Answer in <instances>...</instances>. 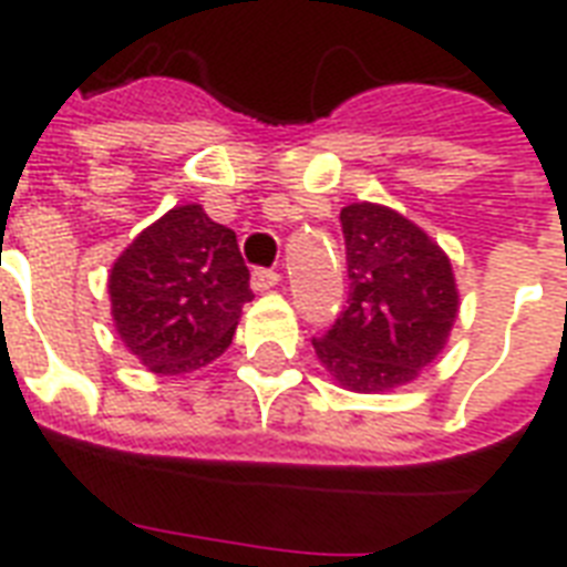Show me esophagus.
I'll list each match as a JSON object with an SVG mask.
<instances>
[{"label":"esophagus","instance_id":"34e87169","mask_svg":"<svg viewBox=\"0 0 567 567\" xmlns=\"http://www.w3.org/2000/svg\"><path fill=\"white\" fill-rule=\"evenodd\" d=\"M279 279H282V276L274 274V270H265V267H256V270H252V288H256V291H270V288L279 285Z\"/></svg>","mask_w":567,"mask_h":567}]
</instances>
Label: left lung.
<instances>
[{
	"label": "left lung",
	"mask_w": 567,
	"mask_h": 567,
	"mask_svg": "<svg viewBox=\"0 0 567 567\" xmlns=\"http://www.w3.org/2000/svg\"><path fill=\"white\" fill-rule=\"evenodd\" d=\"M350 297L323 338L320 364L347 391L409 385L444 350L458 315L447 252L403 214L377 203L341 208Z\"/></svg>",
	"instance_id": "left-lung-1"
}]
</instances>
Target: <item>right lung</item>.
Returning <instances> with one entry per match:
<instances>
[{"label":"right lung","instance_id":"obj_1","mask_svg":"<svg viewBox=\"0 0 567 567\" xmlns=\"http://www.w3.org/2000/svg\"><path fill=\"white\" fill-rule=\"evenodd\" d=\"M109 293L123 344L164 377L223 355L252 300L235 231L203 205H176L146 226L111 267Z\"/></svg>","mask_w":567,"mask_h":567}]
</instances>
